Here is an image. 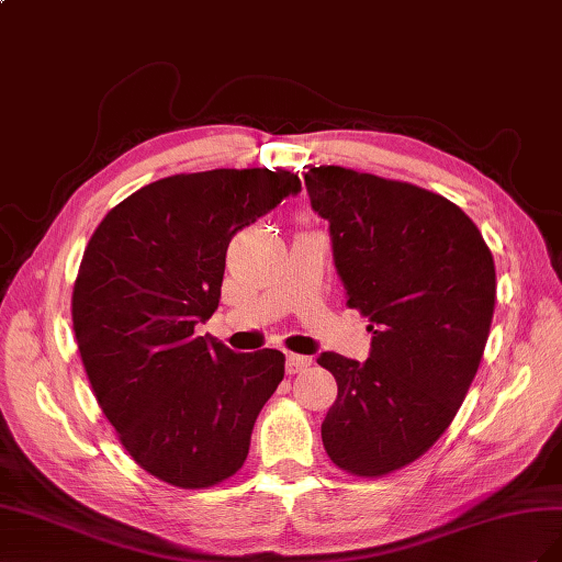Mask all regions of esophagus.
<instances>
[{"label": "esophagus", "instance_id": "obj_1", "mask_svg": "<svg viewBox=\"0 0 562 562\" xmlns=\"http://www.w3.org/2000/svg\"><path fill=\"white\" fill-rule=\"evenodd\" d=\"M313 364L311 358L306 356H296V352H286V374H299V372H306L308 367Z\"/></svg>", "mask_w": 562, "mask_h": 562}]
</instances>
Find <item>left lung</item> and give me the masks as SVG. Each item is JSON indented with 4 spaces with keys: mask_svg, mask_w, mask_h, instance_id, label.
<instances>
[{
    "mask_svg": "<svg viewBox=\"0 0 562 562\" xmlns=\"http://www.w3.org/2000/svg\"><path fill=\"white\" fill-rule=\"evenodd\" d=\"M348 308L370 319L364 362L323 352L336 379L323 445L341 471L383 477L426 454L457 416L494 315L487 243L454 202L405 181L311 167Z\"/></svg>",
    "mask_w": 562,
    "mask_h": 562,
    "instance_id": "obj_1",
    "label": "left lung"
}]
</instances>
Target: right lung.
I'll return each mask as SVG.
<instances>
[{"mask_svg":"<svg viewBox=\"0 0 562 562\" xmlns=\"http://www.w3.org/2000/svg\"><path fill=\"white\" fill-rule=\"evenodd\" d=\"M301 190L284 169H212L143 186L103 216L72 286L91 391L143 471L181 490L233 477L284 376L276 348L195 334L218 308L228 243Z\"/></svg>","mask_w":562,"mask_h":562,"instance_id":"obj_1","label":"right lung"}]
</instances>
